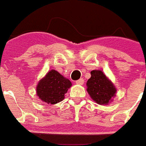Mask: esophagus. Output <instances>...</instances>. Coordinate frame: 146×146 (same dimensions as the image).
<instances>
[{"mask_svg": "<svg viewBox=\"0 0 146 146\" xmlns=\"http://www.w3.org/2000/svg\"><path fill=\"white\" fill-rule=\"evenodd\" d=\"M83 83H84V79L83 78H80V79L76 81V84H78V85H82Z\"/></svg>", "mask_w": 146, "mask_h": 146, "instance_id": "34e87169", "label": "esophagus"}]
</instances>
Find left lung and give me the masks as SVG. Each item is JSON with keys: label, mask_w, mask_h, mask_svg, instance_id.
Listing matches in <instances>:
<instances>
[{"label": "left lung", "mask_w": 146, "mask_h": 146, "mask_svg": "<svg viewBox=\"0 0 146 146\" xmlns=\"http://www.w3.org/2000/svg\"><path fill=\"white\" fill-rule=\"evenodd\" d=\"M91 75L86 82V91L91 98L98 105L110 104L116 96L115 86L101 70H92Z\"/></svg>", "instance_id": "8db88e82"}]
</instances>
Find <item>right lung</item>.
<instances>
[{
	"label": "right lung",
	"mask_w": 146,
	"mask_h": 146,
	"mask_svg": "<svg viewBox=\"0 0 146 146\" xmlns=\"http://www.w3.org/2000/svg\"><path fill=\"white\" fill-rule=\"evenodd\" d=\"M72 86V82L58 71L51 69L36 85V93L42 102L54 105L64 99V95Z\"/></svg>",
	"instance_id": "1"
}]
</instances>
